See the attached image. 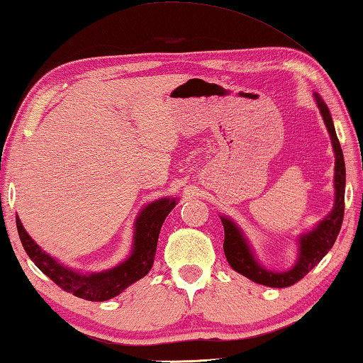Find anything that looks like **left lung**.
Returning a JSON list of instances; mask_svg holds the SVG:
<instances>
[{
	"label": "left lung",
	"mask_w": 363,
	"mask_h": 363,
	"mask_svg": "<svg viewBox=\"0 0 363 363\" xmlns=\"http://www.w3.org/2000/svg\"><path fill=\"white\" fill-rule=\"evenodd\" d=\"M315 104L324 118L325 127L330 135L333 152H335V204L332 213L325 219H322L311 232L300 235L298 238V259L295 265L287 269V272H272V269L263 268L259 262L255 260V255L250 249L246 236L242 235L240 227L228 219V217L220 216L223 223V232H225V240H223V252H225L227 260L235 272L246 276L247 279L257 282V284L268 286V287H289L298 282L301 278L311 272L318 263L324 259L325 254L335 245V240L341 230L342 216H345V187H346V167L345 159H342V150L340 146L337 131L333 127V121L324 100L314 94Z\"/></svg>",
	"instance_id": "8db88e82"
}]
</instances>
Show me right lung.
<instances>
[{
	"label": "right lung",
	"mask_w": 363,
	"mask_h": 363,
	"mask_svg": "<svg viewBox=\"0 0 363 363\" xmlns=\"http://www.w3.org/2000/svg\"><path fill=\"white\" fill-rule=\"evenodd\" d=\"M174 199H160L149 203L135 222V236L128 259L106 272L84 274L62 265L54 257L45 254L31 236L26 233L22 222L16 217L18 236L30 259L41 272L49 276L58 287L79 298L89 301H106L122 294L133 282L144 278L154 265L157 241L160 228L169 211L176 206Z\"/></svg>",
	"instance_id": "right-lung-1"
}]
</instances>
